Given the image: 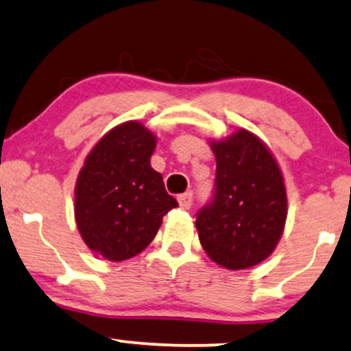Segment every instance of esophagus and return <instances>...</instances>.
<instances>
[{
    "instance_id": "esophagus-1",
    "label": "esophagus",
    "mask_w": 351,
    "mask_h": 351,
    "mask_svg": "<svg viewBox=\"0 0 351 351\" xmlns=\"http://www.w3.org/2000/svg\"><path fill=\"white\" fill-rule=\"evenodd\" d=\"M193 191H186V193H183V194H180L178 196V202H180V206L183 209H189L193 206Z\"/></svg>"
}]
</instances>
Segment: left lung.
I'll return each mask as SVG.
<instances>
[{"label": "left lung", "instance_id": "obj_1", "mask_svg": "<svg viewBox=\"0 0 351 351\" xmlns=\"http://www.w3.org/2000/svg\"><path fill=\"white\" fill-rule=\"evenodd\" d=\"M216 186L196 214V229L209 258L227 269H245L271 255L288 216L280 167L265 143L240 129L213 142Z\"/></svg>", "mask_w": 351, "mask_h": 351}]
</instances>
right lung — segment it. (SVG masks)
<instances>
[{"label": "right lung", "instance_id": "add662e5", "mask_svg": "<svg viewBox=\"0 0 351 351\" xmlns=\"http://www.w3.org/2000/svg\"><path fill=\"white\" fill-rule=\"evenodd\" d=\"M155 135L129 121L90 152L75 186V219L84 243L111 261L132 258L154 240L178 206L150 167Z\"/></svg>", "mask_w": 351, "mask_h": 351}]
</instances>
